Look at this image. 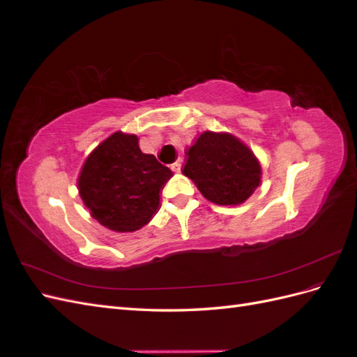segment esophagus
<instances>
[{"instance_id":"obj_1","label":"esophagus","mask_w":357,"mask_h":357,"mask_svg":"<svg viewBox=\"0 0 357 357\" xmlns=\"http://www.w3.org/2000/svg\"><path fill=\"white\" fill-rule=\"evenodd\" d=\"M171 169H172V171H174V172H176V174H180V172H181V164H180V162H176V164L171 167Z\"/></svg>"}]
</instances>
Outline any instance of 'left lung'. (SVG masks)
Instances as JSON below:
<instances>
[{
  "instance_id": "1",
  "label": "left lung",
  "mask_w": 357,
  "mask_h": 357,
  "mask_svg": "<svg viewBox=\"0 0 357 357\" xmlns=\"http://www.w3.org/2000/svg\"><path fill=\"white\" fill-rule=\"evenodd\" d=\"M186 156L183 174L215 205H241L261 185V162L250 147L232 134L205 131L189 147Z\"/></svg>"
}]
</instances>
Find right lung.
I'll use <instances>...</instances> for the list:
<instances>
[{
    "label": "right lung",
    "mask_w": 357,
    "mask_h": 357,
    "mask_svg": "<svg viewBox=\"0 0 357 357\" xmlns=\"http://www.w3.org/2000/svg\"><path fill=\"white\" fill-rule=\"evenodd\" d=\"M171 176L139 150L137 135L117 131L86 158L77 188L93 219L114 232H134L158 211L160 189Z\"/></svg>",
    "instance_id": "1"
}]
</instances>
